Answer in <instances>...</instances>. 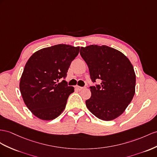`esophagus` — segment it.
<instances>
[{"instance_id":"34e87169","label":"esophagus","mask_w":157,"mask_h":157,"mask_svg":"<svg viewBox=\"0 0 157 157\" xmlns=\"http://www.w3.org/2000/svg\"><path fill=\"white\" fill-rule=\"evenodd\" d=\"M75 88H76V89H77L78 90H82L83 87L78 86H75Z\"/></svg>"}]
</instances>
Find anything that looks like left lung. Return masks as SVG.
<instances>
[{"mask_svg":"<svg viewBox=\"0 0 157 157\" xmlns=\"http://www.w3.org/2000/svg\"><path fill=\"white\" fill-rule=\"evenodd\" d=\"M80 55L89 67L90 78L100 84L90 86L86 106L95 117L111 121L119 117L132 101L135 92L133 67L121 52L107 46L81 47Z\"/></svg>","mask_w":157,"mask_h":157,"instance_id":"obj_1","label":"left lung"}]
</instances>
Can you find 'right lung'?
Instances as JSON below:
<instances>
[{"mask_svg": "<svg viewBox=\"0 0 157 157\" xmlns=\"http://www.w3.org/2000/svg\"><path fill=\"white\" fill-rule=\"evenodd\" d=\"M79 47L58 44L36 52L26 62L20 82L26 105L35 116L52 120L62 113L74 87L64 80ZM61 79L62 82L58 83Z\"/></svg>", "mask_w": 157, "mask_h": 157, "instance_id": "right-lung-1", "label": "right lung"}]
</instances>
